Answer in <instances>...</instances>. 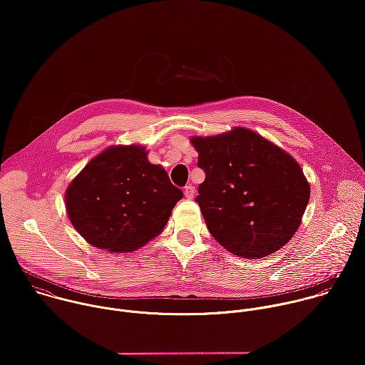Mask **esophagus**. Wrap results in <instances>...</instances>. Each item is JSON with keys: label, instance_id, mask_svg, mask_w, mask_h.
I'll return each mask as SVG.
<instances>
[{"label": "esophagus", "instance_id": "obj_1", "mask_svg": "<svg viewBox=\"0 0 365 365\" xmlns=\"http://www.w3.org/2000/svg\"><path fill=\"white\" fill-rule=\"evenodd\" d=\"M183 193H185V197H186V199H193L196 190H195V187H193L192 185H187V186H185Z\"/></svg>", "mask_w": 365, "mask_h": 365}]
</instances>
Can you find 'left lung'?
<instances>
[{
    "instance_id": "obj_1",
    "label": "left lung",
    "mask_w": 365,
    "mask_h": 365,
    "mask_svg": "<svg viewBox=\"0 0 365 365\" xmlns=\"http://www.w3.org/2000/svg\"><path fill=\"white\" fill-rule=\"evenodd\" d=\"M190 143L205 172L195 200L212 237L230 252L255 259L287 244L310 196L292 155L244 127Z\"/></svg>"
}]
</instances>
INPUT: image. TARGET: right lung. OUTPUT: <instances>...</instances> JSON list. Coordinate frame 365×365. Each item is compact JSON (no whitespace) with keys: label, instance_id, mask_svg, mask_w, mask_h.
<instances>
[{"label":"right lung","instance_id":"obj_1","mask_svg":"<svg viewBox=\"0 0 365 365\" xmlns=\"http://www.w3.org/2000/svg\"><path fill=\"white\" fill-rule=\"evenodd\" d=\"M147 154L137 144L108 147L68 186L66 212L91 245L127 252L163 231L183 192Z\"/></svg>","mask_w":365,"mask_h":365}]
</instances>
